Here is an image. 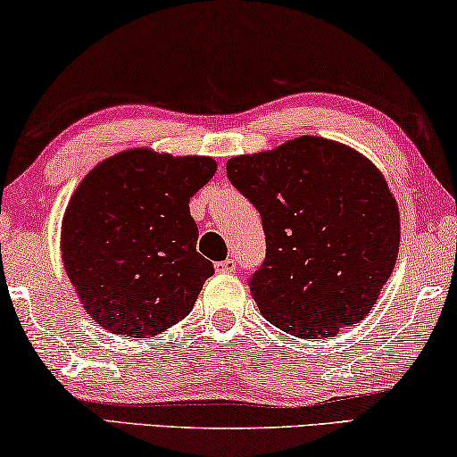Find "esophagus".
<instances>
[{
	"instance_id": "34e87169",
	"label": "esophagus",
	"mask_w": 457,
	"mask_h": 457,
	"mask_svg": "<svg viewBox=\"0 0 457 457\" xmlns=\"http://www.w3.org/2000/svg\"><path fill=\"white\" fill-rule=\"evenodd\" d=\"M215 271L217 273H231V271H236V261L234 259H226V261L215 262Z\"/></svg>"
}]
</instances>
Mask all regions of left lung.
<instances>
[{
    "instance_id": "left-lung-1",
    "label": "left lung",
    "mask_w": 457,
    "mask_h": 457,
    "mask_svg": "<svg viewBox=\"0 0 457 457\" xmlns=\"http://www.w3.org/2000/svg\"><path fill=\"white\" fill-rule=\"evenodd\" d=\"M228 178L262 220L267 254L248 281L262 317L304 339L362 320L400 250V211L383 173L350 146L300 137L231 157Z\"/></svg>"
}]
</instances>
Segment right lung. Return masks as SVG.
Wrapping results in <instances>:
<instances>
[{"mask_svg": "<svg viewBox=\"0 0 457 457\" xmlns=\"http://www.w3.org/2000/svg\"><path fill=\"white\" fill-rule=\"evenodd\" d=\"M215 171L211 157L130 149L79 184L62 221V261L103 329L153 337L192 311L213 262L196 253L188 203Z\"/></svg>", "mask_w": 457, "mask_h": 457, "instance_id": "right-lung-1", "label": "right lung"}]
</instances>
